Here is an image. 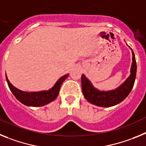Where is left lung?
Returning a JSON list of instances; mask_svg holds the SVG:
<instances>
[{"label": "left lung", "mask_w": 146, "mask_h": 146, "mask_svg": "<svg viewBox=\"0 0 146 146\" xmlns=\"http://www.w3.org/2000/svg\"><path fill=\"white\" fill-rule=\"evenodd\" d=\"M132 53V63L131 73L126 81L118 87L112 90H99L92 85V83L84 74L82 75V88L83 95L88 102L92 104L102 107H110L122 102L130 93L134 86L136 78L137 64L135 56L132 49L129 47Z\"/></svg>", "instance_id": "1"}]
</instances>
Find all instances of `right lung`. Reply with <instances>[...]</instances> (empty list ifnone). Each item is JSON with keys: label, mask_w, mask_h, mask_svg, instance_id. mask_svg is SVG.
<instances>
[{"label": "right lung", "mask_w": 146, "mask_h": 146, "mask_svg": "<svg viewBox=\"0 0 146 146\" xmlns=\"http://www.w3.org/2000/svg\"><path fill=\"white\" fill-rule=\"evenodd\" d=\"M68 75L69 74H66L59 78L55 84L48 90L39 92H25L20 90L10 83L6 74V78L10 90L20 103L28 106H42L54 101L56 98L59 95L61 85L68 78Z\"/></svg>", "instance_id": "add662e5"}]
</instances>
